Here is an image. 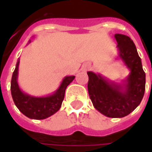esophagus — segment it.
<instances>
[{"label": "esophagus", "instance_id": "34e87169", "mask_svg": "<svg viewBox=\"0 0 152 152\" xmlns=\"http://www.w3.org/2000/svg\"><path fill=\"white\" fill-rule=\"evenodd\" d=\"M89 65H88V66H86V68H89Z\"/></svg>", "mask_w": 152, "mask_h": 152}]
</instances>
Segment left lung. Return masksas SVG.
I'll list each match as a JSON object with an SVG mask.
<instances>
[{
    "label": "left lung",
    "instance_id": "obj_1",
    "mask_svg": "<svg viewBox=\"0 0 152 152\" xmlns=\"http://www.w3.org/2000/svg\"><path fill=\"white\" fill-rule=\"evenodd\" d=\"M114 37L120 57L131 71L125 90L122 91L121 86L108 82L100 75L88 72V91L99 112L108 117L121 118L131 113L140 104L145 92L146 75L134 41L125 35L115 34Z\"/></svg>",
    "mask_w": 152,
    "mask_h": 152
}]
</instances>
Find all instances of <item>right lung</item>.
Segmentation results:
<instances>
[{
    "label": "right lung",
    "mask_w": 152,
    "mask_h": 152,
    "mask_svg": "<svg viewBox=\"0 0 152 152\" xmlns=\"http://www.w3.org/2000/svg\"><path fill=\"white\" fill-rule=\"evenodd\" d=\"M18 63L19 61L17 63L13 72L10 86L12 98L18 110L27 117L35 120H43L58 112L64 99L66 87L74 80L75 76L65 77L59 89L53 95L43 98H34L23 94L18 87L17 83Z\"/></svg>",
    "instance_id": "right-lung-1"
}]
</instances>
